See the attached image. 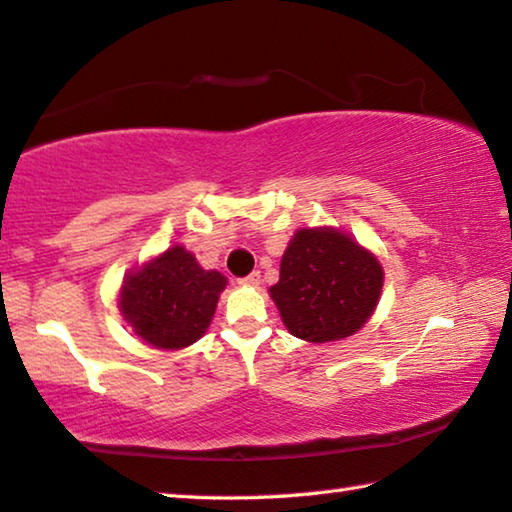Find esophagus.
Listing matches in <instances>:
<instances>
[{
    "mask_svg": "<svg viewBox=\"0 0 512 512\" xmlns=\"http://www.w3.org/2000/svg\"><path fill=\"white\" fill-rule=\"evenodd\" d=\"M240 286H249V288H256V286H261V272H251L249 277L240 279Z\"/></svg>",
    "mask_w": 512,
    "mask_h": 512,
    "instance_id": "34e87169",
    "label": "esophagus"
}]
</instances>
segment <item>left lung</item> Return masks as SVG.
<instances>
[{
  "label": "left lung",
  "mask_w": 512,
  "mask_h": 512,
  "mask_svg": "<svg viewBox=\"0 0 512 512\" xmlns=\"http://www.w3.org/2000/svg\"><path fill=\"white\" fill-rule=\"evenodd\" d=\"M382 286V263L371 249L334 226H304L283 251L270 297L290 334L329 343L366 325Z\"/></svg>",
  "instance_id": "1"
}]
</instances>
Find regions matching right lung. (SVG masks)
<instances>
[{"label": "right lung", "instance_id": "obj_1", "mask_svg": "<svg viewBox=\"0 0 512 512\" xmlns=\"http://www.w3.org/2000/svg\"><path fill=\"white\" fill-rule=\"evenodd\" d=\"M229 279L203 270L180 242L125 274L121 316L141 341L157 350H183L208 332Z\"/></svg>", "mask_w": 512, "mask_h": 512}]
</instances>
